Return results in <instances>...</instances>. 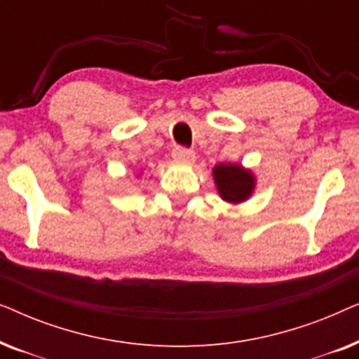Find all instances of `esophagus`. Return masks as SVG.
<instances>
[{"label":"esophagus","mask_w":359,"mask_h":359,"mask_svg":"<svg viewBox=\"0 0 359 359\" xmlns=\"http://www.w3.org/2000/svg\"><path fill=\"white\" fill-rule=\"evenodd\" d=\"M194 151L186 149V147H176L173 150V158L176 161H183V163H191L194 160Z\"/></svg>","instance_id":"34e87169"}]
</instances>
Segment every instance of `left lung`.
<instances>
[{"instance_id":"8db88e82","label":"left lung","mask_w":359,"mask_h":359,"mask_svg":"<svg viewBox=\"0 0 359 359\" xmlns=\"http://www.w3.org/2000/svg\"><path fill=\"white\" fill-rule=\"evenodd\" d=\"M214 178L222 199L229 203L245 201L253 191V176L238 165H217Z\"/></svg>"}]
</instances>
